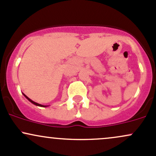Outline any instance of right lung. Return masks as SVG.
<instances>
[{
	"label": "right lung",
	"mask_w": 156,
	"mask_h": 156,
	"mask_svg": "<svg viewBox=\"0 0 156 156\" xmlns=\"http://www.w3.org/2000/svg\"><path fill=\"white\" fill-rule=\"evenodd\" d=\"M24 96H25V97H26V98H27V99H28V100H29V101H30L31 103H33V104L36 105H37V106H41V107H46V106H44V105H42L39 104V103H37V102H35V101H32V100H31L30 99H29V98H28V97H27V96H25V95H24Z\"/></svg>",
	"instance_id": "add662e5"
}]
</instances>
